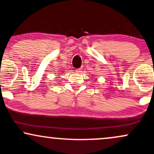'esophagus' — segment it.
Returning <instances> with one entry per match:
<instances>
[{
    "label": "esophagus",
    "instance_id": "34e87169",
    "mask_svg": "<svg viewBox=\"0 0 154 154\" xmlns=\"http://www.w3.org/2000/svg\"><path fill=\"white\" fill-rule=\"evenodd\" d=\"M81 71H82V69L80 68V69H76V71H75V72H77V73H80V72H81Z\"/></svg>",
    "mask_w": 154,
    "mask_h": 154
}]
</instances>
